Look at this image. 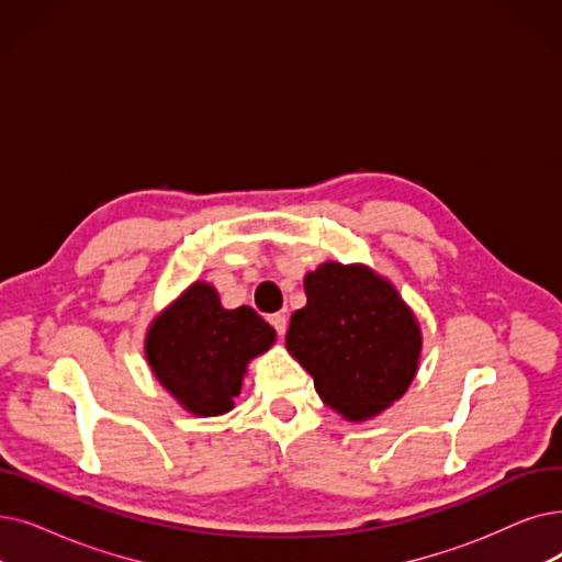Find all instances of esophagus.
<instances>
[{"label": "esophagus", "mask_w": 562, "mask_h": 562, "mask_svg": "<svg viewBox=\"0 0 562 562\" xmlns=\"http://www.w3.org/2000/svg\"><path fill=\"white\" fill-rule=\"evenodd\" d=\"M268 322H271V326L278 330V335H284V330H286V316L284 314H271L268 316Z\"/></svg>", "instance_id": "34e87169"}]
</instances>
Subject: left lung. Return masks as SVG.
<instances>
[{"label": "left lung", "instance_id": "left-lung-1", "mask_svg": "<svg viewBox=\"0 0 562 562\" xmlns=\"http://www.w3.org/2000/svg\"><path fill=\"white\" fill-rule=\"evenodd\" d=\"M307 303L291 314L286 351L316 395L351 423L404 397L418 374L423 330L397 286L364 263L324 261L303 280Z\"/></svg>", "mask_w": 562, "mask_h": 562}]
</instances>
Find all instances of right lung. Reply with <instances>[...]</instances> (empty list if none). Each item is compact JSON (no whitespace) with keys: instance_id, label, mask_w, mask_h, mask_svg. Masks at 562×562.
I'll use <instances>...</instances> for the list:
<instances>
[{"instance_id":"1","label":"right lung","mask_w":562,"mask_h":562,"mask_svg":"<svg viewBox=\"0 0 562 562\" xmlns=\"http://www.w3.org/2000/svg\"><path fill=\"white\" fill-rule=\"evenodd\" d=\"M273 341L276 330L252 307L227 310L213 284L194 280L154 316L144 356L183 411L213 418L234 408L250 360Z\"/></svg>"}]
</instances>
